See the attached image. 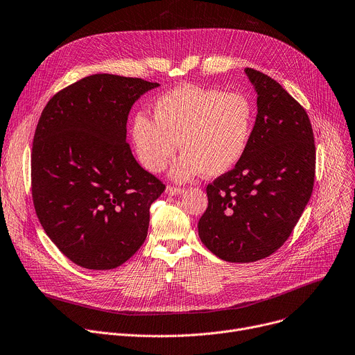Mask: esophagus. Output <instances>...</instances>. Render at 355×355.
Returning a JSON list of instances; mask_svg holds the SVG:
<instances>
[{"label": "esophagus", "instance_id": "34e87169", "mask_svg": "<svg viewBox=\"0 0 355 355\" xmlns=\"http://www.w3.org/2000/svg\"><path fill=\"white\" fill-rule=\"evenodd\" d=\"M184 192V189L183 187H179V186H168L166 187V193L169 195V196H176V195H180V193H183Z\"/></svg>", "mask_w": 355, "mask_h": 355}]
</instances>
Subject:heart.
<instances>
[{"label": "heart", "mask_w": 355, "mask_h": 355, "mask_svg": "<svg viewBox=\"0 0 355 355\" xmlns=\"http://www.w3.org/2000/svg\"><path fill=\"white\" fill-rule=\"evenodd\" d=\"M155 119L139 114L132 135L142 165L160 172L178 150L172 168L176 180H189L203 172L217 178L232 171L246 153L254 126L250 101L237 92L179 85L159 96Z\"/></svg>", "instance_id": "1"}]
</instances>
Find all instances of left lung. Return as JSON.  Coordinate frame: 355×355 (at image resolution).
Here are the masks:
<instances>
[{
	"mask_svg": "<svg viewBox=\"0 0 355 355\" xmlns=\"http://www.w3.org/2000/svg\"><path fill=\"white\" fill-rule=\"evenodd\" d=\"M257 92L249 148L237 165L207 184L198 229L205 246L232 263L268 257L290 237L314 186L310 118L279 83L246 68Z\"/></svg>",
	"mask_w": 355,
	"mask_h": 355,
	"instance_id": "obj_1",
	"label": "left lung"
}]
</instances>
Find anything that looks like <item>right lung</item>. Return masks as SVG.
Returning <instances> with one entry per match:
<instances>
[{
    "mask_svg": "<svg viewBox=\"0 0 355 355\" xmlns=\"http://www.w3.org/2000/svg\"><path fill=\"white\" fill-rule=\"evenodd\" d=\"M159 84L95 73L45 105L31 152V192L48 237L75 264L109 270L144 244L165 184L126 142L132 105Z\"/></svg>",
    "mask_w": 355,
    "mask_h": 355,
    "instance_id": "1",
    "label": "right lung"
}]
</instances>
